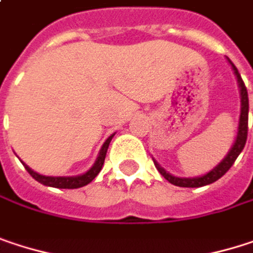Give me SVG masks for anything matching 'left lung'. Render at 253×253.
Masks as SVG:
<instances>
[{
    "mask_svg": "<svg viewBox=\"0 0 253 253\" xmlns=\"http://www.w3.org/2000/svg\"><path fill=\"white\" fill-rule=\"evenodd\" d=\"M233 66V70H234V75L237 77V82H239V87H240V96H242V111H240V122H239V131H237V139L233 145V148L230 149V152L227 154V157L212 170L210 171L208 174L202 177H195V178H180V177H174L171 174H169L164 169H161L155 161V167L157 170L161 173V176L164 177L166 180H169L171 184L174 186H180V187H201V186H207V184H211L214 181H217L220 177H223L230 167L234 164L236 158L239 157V154L243 151L245 148V143H246V139H248V117H249V99H248V89L242 80V77L239 75L237 69L234 67L233 63H230Z\"/></svg>",
    "mask_w": 253,
    "mask_h": 253,
    "instance_id": "obj_1",
    "label": "left lung"
}]
</instances>
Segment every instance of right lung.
<instances>
[{"mask_svg":"<svg viewBox=\"0 0 253 253\" xmlns=\"http://www.w3.org/2000/svg\"><path fill=\"white\" fill-rule=\"evenodd\" d=\"M113 136H110L105 143L102 145L101 148V152H99V157L96 158V163L93 164V167L82 174V176H76V177H48V176H41L38 173H35L33 170H30L26 164L25 169L27 170V173L30 176L33 177L35 180H38L39 183L45 184V186H51V187H60V189H77V187H82V186H86L87 183H90L95 177L98 176V173L101 171L102 166H104V161H105V155H107V149L110 146V142H111Z\"/></svg>","mask_w":253,"mask_h":253,"instance_id":"obj_1","label":"right lung"}]
</instances>
